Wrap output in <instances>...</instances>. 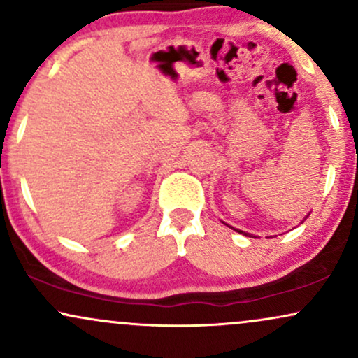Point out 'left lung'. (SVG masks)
<instances>
[{
  "label": "left lung",
  "mask_w": 358,
  "mask_h": 358,
  "mask_svg": "<svg viewBox=\"0 0 358 358\" xmlns=\"http://www.w3.org/2000/svg\"><path fill=\"white\" fill-rule=\"evenodd\" d=\"M237 232H241V234H244V236H249V234H245V232H242V231H237ZM250 237H252V236H250Z\"/></svg>",
  "instance_id": "left-lung-1"
}]
</instances>
